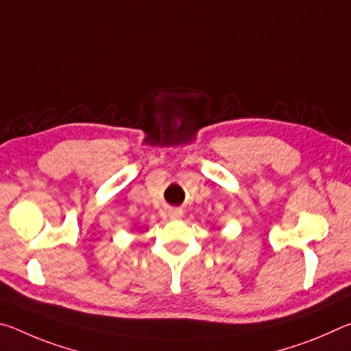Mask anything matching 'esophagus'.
Segmentation results:
<instances>
[{
	"mask_svg": "<svg viewBox=\"0 0 351 351\" xmlns=\"http://www.w3.org/2000/svg\"><path fill=\"white\" fill-rule=\"evenodd\" d=\"M169 215H170V218L178 219V218L182 217V210H181V209H171Z\"/></svg>",
	"mask_w": 351,
	"mask_h": 351,
	"instance_id": "esophagus-1",
	"label": "esophagus"
}]
</instances>
